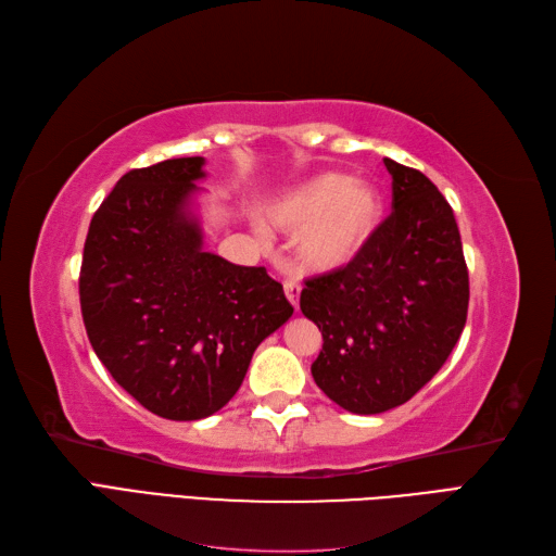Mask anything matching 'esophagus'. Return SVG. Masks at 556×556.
<instances>
[{"label":"esophagus","mask_w":556,"mask_h":556,"mask_svg":"<svg viewBox=\"0 0 556 556\" xmlns=\"http://www.w3.org/2000/svg\"><path fill=\"white\" fill-rule=\"evenodd\" d=\"M282 288H285V294H288V301L290 304L294 306V308H299V294H301V285L294 280V278H288L282 282Z\"/></svg>","instance_id":"esophagus-1"}]
</instances>
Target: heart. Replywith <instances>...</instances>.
I'll use <instances>...</instances> for the list:
<instances>
[{"instance_id":"1","label":"heart","mask_w":556,"mask_h":556,"mask_svg":"<svg viewBox=\"0 0 556 556\" xmlns=\"http://www.w3.org/2000/svg\"><path fill=\"white\" fill-rule=\"evenodd\" d=\"M382 201L368 180L319 174L271 208L282 231L296 233V260L311 271H339L355 262L380 227Z\"/></svg>"}]
</instances>
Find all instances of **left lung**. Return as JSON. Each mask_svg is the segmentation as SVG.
<instances>
[{"mask_svg": "<svg viewBox=\"0 0 556 556\" xmlns=\"http://www.w3.org/2000/svg\"><path fill=\"white\" fill-rule=\"evenodd\" d=\"M392 213L362 255L301 290L323 331L311 374L333 403L376 415L413 399L457 345L468 268L457 220L439 188L390 157Z\"/></svg>", "mask_w": 556, "mask_h": 556, "instance_id": "8db88e82", "label": "left lung"}]
</instances>
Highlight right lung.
Here are the masks:
<instances>
[{
  "instance_id": "add662e5",
  "label": "right lung",
  "mask_w": 556,
  "mask_h": 556,
  "mask_svg": "<svg viewBox=\"0 0 556 556\" xmlns=\"http://www.w3.org/2000/svg\"><path fill=\"white\" fill-rule=\"evenodd\" d=\"M204 157L131 169L92 215L78 278L88 339L113 380L176 422L239 392L252 352L294 313L264 266L204 250Z\"/></svg>"
}]
</instances>
